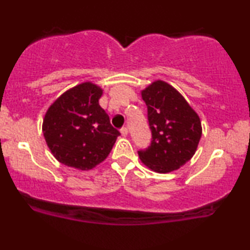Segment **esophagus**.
I'll use <instances>...</instances> for the list:
<instances>
[{"mask_svg": "<svg viewBox=\"0 0 250 250\" xmlns=\"http://www.w3.org/2000/svg\"><path fill=\"white\" fill-rule=\"evenodd\" d=\"M121 133H122L123 136H126L128 134V129L126 127H123V128H121Z\"/></svg>", "mask_w": 250, "mask_h": 250, "instance_id": "34e87169", "label": "esophagus"}]
</instances>
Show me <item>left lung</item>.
<instances>
[{
  "mask_svg": "<svg viewBox=\"0 0 250 250\" xmlns=\"http://www.w3.org/2000/svg\"><path fill=\"white\" fill-rule=\"evenodd\" d=\"M141 97L148 107L152 141L139 158L149 169L166 174L179 169L192 158L203 127L199 115L182 94L162 80L153 81Z\"/></svg>",
  "mask_w": 250,
  "mask_h": 250,
  "instance_id": "8db88e82",
  "label": "left lung"
}]
</instances>
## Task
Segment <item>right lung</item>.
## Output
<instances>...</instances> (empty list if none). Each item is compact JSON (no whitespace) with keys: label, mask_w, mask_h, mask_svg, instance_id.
Here are the masks:
<instances>
[{"label":"right lung","mask_w":250,"mask_h":250,"mask_svg":"<svg viewBox=\"0 0 250 250\" xmlns=\"http://www.w3.org/2000/svg\"><path fill=\"white\" fill-rule=\"evenodd\" d=\"M104 90L83 82L63 92L44 115L42 131L51 153L63 165L94 168L110 153L121 133L99 104Z\"/></svg>","instance_id":"right-lung-1"}]
</instances>
